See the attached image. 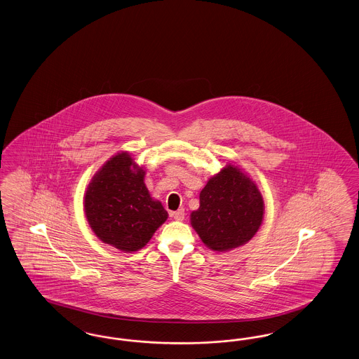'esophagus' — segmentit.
Wrapping results in <instances>:
<instances>
[{
	"mask_svg": "<svg viewBox=\"0 0 359 359\" xmlns=\"http://www.w3.org/2000/svg\"><path fill=\"white\" fill-rule=\"evenodd\" d=\"M184 216H186V212H184V210L182 208V210H177V211H175L172 212V217L175 220H179V222H182V220H184Z\"/></svg>",
	"mask_w": 359,
	"mask_h": 359,
	"instance_id": "34e87169",
	"label": "esophagus"
}]
</instances>
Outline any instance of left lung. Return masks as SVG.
I'll use <instances>...</instances> for the list:
<instances>
[{
  "label": "left lung",
  "mask_w": 359,
  "mask_h": 359,
  "mask_svg": "<svg viewBox=\"0 0 359 359\" xmlns=\"http://www.w3.org/2000/svg\"><path fill=\"white\" fill-rule=\"evenodd\" d=\"M199 199V208L191 212V226L212 251L224 252L248 243L262 226L263 196L239 167L227 164L214 175Z\"/></svg>",
  "instance_id": "8db88e82"
}]
</instances>
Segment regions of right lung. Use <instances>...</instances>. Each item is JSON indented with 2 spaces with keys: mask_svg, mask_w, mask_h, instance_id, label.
Listing matches in <instances>:
<instances>
[{
  "mask_svg": "<svg viewBox=\"0 0 359 359\" xmlns=\"http://www.w3.org/2000/svg\"><path fill=\"white\" fill-rule=\"evenodd\" d=\"M145 171L128 152H118L93 175L84 196L86 220L102 243L120 251L142 250L168 212L151 198Z\"/></svg>",
  "mask_w": 359,
  "mask_h": 359,
  "instance_id": "1",
  "label": "right lung"
}]
</instances>
